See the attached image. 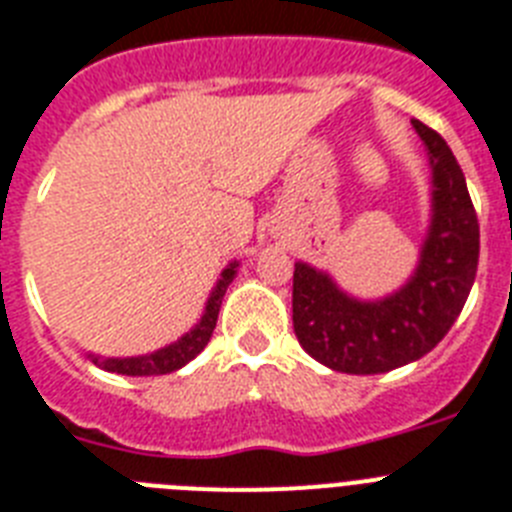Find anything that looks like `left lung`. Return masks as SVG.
<instances>
[{"instance_id": "obj_1", "label": "left lung", "mask_w": 512, "mask_h": 512, "mask_svg": "<svg viewBox=\"0 0 512 512\" xmlns=\"http://www.w3.org/2000/svg\"><path fill=\"white\" fill-rule=\"evenodd\" d=\"M431 170V218L418 265L378 299L344 292L331 273L294 263L292 321L302 350L339 373L373 376L421 360L458 321L479 268V220L458 160L413 120Z\"/></svg>"}]
</instances>
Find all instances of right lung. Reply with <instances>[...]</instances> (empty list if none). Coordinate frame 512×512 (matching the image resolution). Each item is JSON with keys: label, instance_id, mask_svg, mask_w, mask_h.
<instances>
[{"label": "right lung", "instance_id": "add662e5", "mask_svg": "<svg viewBox=\"0 0 512 512\" xmlns=\"http://www.w3.org/2000/svg\"><path fill=\"white\" fill-rule=\"evenodd\" d=\"M236 270H239V260L228 263L220 273V278L215 281L213 292L205 302V313L194 326L186 331L181 339H176L168 347H160L155 352H147V355L136 357H99L89 355L94 360V365H99L102 371L110 373H123V376H162V373H173L178 368H184L186 363H191L199 352L205 350L210 336L215 331V323H218L220 302H223V294H226L228 284L236 278Z\"/></svg>", "mask_w": 512, "mask_h": 512}]
</instances>
